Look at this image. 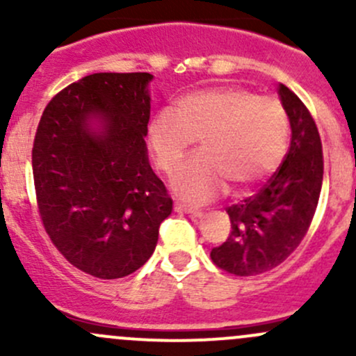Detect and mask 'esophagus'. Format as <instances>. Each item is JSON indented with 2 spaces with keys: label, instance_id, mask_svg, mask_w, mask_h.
<instances>
[{
  "label": "esophagus",
  "instance_id": "1",
  "mask_svg": "<svg viewBox=\"0 0 356 356\" xmlns=\"http://www.w3.org/2000/svg\"><path fill=\"white\" fill-rule=\"evenodd\" d=\"M174 210L179 211V213H193V215H200L201 213L198 208L189 207V204L181 203V201H175V203H174Z\"/></svg>",
  "mask_w": 356,
  "mask_h": 356
}]
</instances>
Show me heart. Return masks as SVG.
I'll list each match as a JSON object with an SVG mask.
<instances>
[{"mask_svg":"<svg viewBox=\"0 0 356 356\" xmlns=\"http://www.w3.org/2000/svg\"><path fill=\"white\" fill-rule=\"evenodd\" d=\"M289 120L279 99L234 86L189 92L174 113L160 110L148 124V141L161 172L172 174L200 139L198 156L172 177V188L188 201L220 195L225 182L245 193L272 174L284 158Z\"/></svg>","mask_w":356,"mask_h":356,"instance_id":"obj_1","label":"heart"}]
</instances>
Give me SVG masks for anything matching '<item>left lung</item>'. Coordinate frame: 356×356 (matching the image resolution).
<instances>
[{
  "instance_id": "obj_1",
  "label": "left lung",
  "mask_w": 356,
  "mask_h": 356,
  "mask_svg": "<svg viewBox=\"0 0 356 356\" xmlns=\"http://www.w3.org/2000/svg\"><path fill=\"white\" fill-rule=\"evenodd\" d=\"M279 96L291 124L288 153L260 191L225 208L232 231L210 253L218 268L239 277L281 265L307 236L321 196L324 155L317 125L284 84Z\"/></svg>"
}]
</instances>
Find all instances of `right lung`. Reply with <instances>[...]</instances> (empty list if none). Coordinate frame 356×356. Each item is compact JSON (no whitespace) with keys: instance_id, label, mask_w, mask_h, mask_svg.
Instances as JSON below:
<instances>
[{"instance_id":"add662e5","label":"right lung","mask_w":356,"mask_h":356,"mask_svg":"<svg viewBox=\"0 0 356 356\" xmlns=\"http://www.w3.org/2000/svg\"><path fill=\"white\" fill-rule=\"evenodd\" d=\"M148 72L91 74L46 105L32 146L39 217L75 268L120 279L148 261L172 198L146 155ZM96 116L102 129L88 127Z\"/></svg>"}]
</instances>
